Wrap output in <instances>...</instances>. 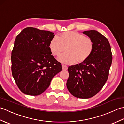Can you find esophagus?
I'll return each mask as SVG.
<instances>
[{
	"label": "esophagus",
	"instance_id": "34e87169",
	"mask_svg": "<svg viewBox=\"0 0 124 124\" xmlns=\"http://www.w3.org/2000/svg\"><path fill=\"white\" fill-rule=\"evenodd\" d=\"M62 68L63 70H67L68 69V67L65 64H62Z\"/></svg>",
	"mask_w": 124,
	"mask_h": 124
}]
</instances>
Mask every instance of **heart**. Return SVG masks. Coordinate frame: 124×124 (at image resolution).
<instances>
[{"label": "heart", "instance_id": "obj_1", "mask_svg": "<svg viewBox=\"0 0 124 124\" xmlns=\"http://www.w3.org/2000/svg\"><path fill=\"white\" fill-rule=\"evenodd\" d=\"M94 44L93 40L75 31H65L57 37H54L49 44L53 55L59 56L65 50L67 52L58 60L64 63H80L87 60L93 53Z\"/></svg>", "mask_w": 124, "mask_h": 124}]
</instances>
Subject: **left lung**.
Returning a JSON list of instances; mask_svg holds the SVG:
<instances>
[{"mask_svg":"<svg viewBox=\"0 0 124 124\" xmlns=\"http://www.w3.org/2000/svg\"><path fill=\"white\" fill-rule=\"evenodd\" d=\"M83 33L93 40V51L85 61L68 68L67 87L73 96L88 99L95 95L106 83L112 56L109 42L103 35L93 30Z\"/></svg>","mask_w":124,"mask_h":124,"instance_id":"obj_1","label":"left lung"}]
</instances>
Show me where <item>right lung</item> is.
<instances>
[{"label":"right lung","mask_w":124,"mask_h":124,"mask_svg":"<svg viewBox=\"0 0 124 124\" xmlns=\"http://www.w3.org/2000/svg\"><path fill=\"white\" fill-rule=\"evenodd\" d=\"M54 36L49 31L28 27L16 37L12 52V73L22 93L32 96L43 93L62 70L49 48Z\"/></svg>","instance_id":"obj_1"}]
</instances>
